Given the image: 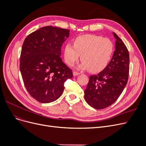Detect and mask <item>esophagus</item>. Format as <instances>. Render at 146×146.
Segmentation results:
<instances>
[{
    "label": "esophagus",
    "mask_w": 146,
    "mask_h": 146,
    "mask_svg": "<svg viewBox=\"0 0 146 146\" xmlns=\"http://www.w3.org/2000/svg\"><path fill=\"white\" fill-rule=\"evenodd\" d=\"M80 74V72H78L77 71H74L73 72V75L74 76H78V75Z\"/></svg>",
    "instance_id": "esophagus-1"
}]
</instances>
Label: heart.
Wrapping results in <instances>:
<instances>
[{"mask_svg":"<svg viewBox=\"0 0 146 146\" xmlns=\"http://www.w3.org/2000/svg\"><path fill=\"white\" fill-rule=\"evenodd\" d=\"M113 44L108 38L94 35H83L77 37L74 45L67 43L64 48L66 63L72 66L81 56V68L91 72L104 69L111 58Z\"/></svg>","mask_w":146,"mask_h":146,"instance_id":"1","label":"heart"}]
</instances>
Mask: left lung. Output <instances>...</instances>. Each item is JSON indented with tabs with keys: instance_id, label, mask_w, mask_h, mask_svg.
<instances>
[{
	"instance_id": "obj_1",
	"label": "left lung",
	"mask_w": 146,
	"mask_h": 146,
	"mask_svg": "<svg viewBox=\"0 0 146 146\" xmlns=\"http://www.w3.org/2000/svg\"><path fill=\"white\" fill-rule=\"evenodd\" d=\"M112 58L102 71L91 76L84 98L94 108L100 110L111 105L117 100L125 87L129 74V53L125 44L117 35Z\"/></svg>"
}]
</instances>
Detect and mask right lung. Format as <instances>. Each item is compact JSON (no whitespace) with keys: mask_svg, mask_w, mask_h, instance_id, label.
I'll return each instance as SVG.
<instances>
[{"mask_svg":"<svg viewBox=\"0 0 146 146\" xmlns=\"http://www.w3.org/2000/svg\"><path fill=\"white\" fill-rule=\"evenodd\" d=\"M69 30L46 26L26 37L22 47L20 70L30 95L50 103L63 94L64 82L73 77L72 69L61 60V48Z\"/></svg>","mask_w":146,"mask_h":146,"instance_id":"obj_1","label":"right lung"}]
</instances>
